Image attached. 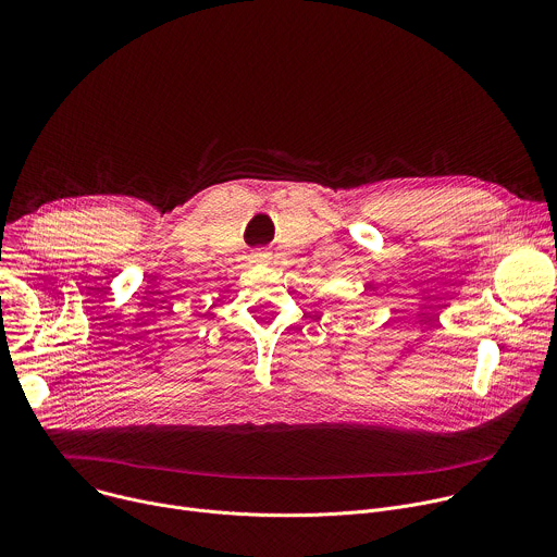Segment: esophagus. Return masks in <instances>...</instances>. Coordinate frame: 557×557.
<instances>
[{
    "mask_svg": "<svg viewBox=\"0 0 557 557\" xmlns=\"http://www.w3.org/2000/svg\"><path fill=\"white\" fill-rule=\"evenodd\" d=\"M251 260H253V262H260V264H262V262H269V260H271V253H269V251H262V249H260V251H253Z\"/></svg>",
    "mask_w": 557,
    "mask_h": 557,
    "instance_id": "esophagus-1",
    "label": "esophagus"
}]
</instances>
